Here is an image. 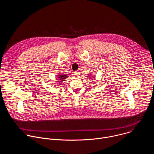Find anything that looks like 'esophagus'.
<instances>
[{
	"label": "esophagus",
	"instance_id": "1",
	"mask_svg": "<svg viewBox=\"0 0 154 154\" xmlns=\"http://www.w3.org/2000/svg\"><path fill=\"white\" fill-rule=\"evenodd\" d=\"M78 74H79V72H77V71H75V72H74V75L75 77H77Z\"/></svg>",
	"mask_w": 154,
	"mask_h": 154
}]
</instances>
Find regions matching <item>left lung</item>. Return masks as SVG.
Instances as JSON below:
<instances>
[{"label": "left lung", "instance_id": "1", "mask_svg": "<svg viewBox=\"0 0 154 154\" xmlns=\"http://www.w3.org/2000/svg\"><path fill=\"white\" fill-rule=\"evenodd\" d=\"M88 79H92V78H91V76H90V77L88 78Z\"/></svg>", "mask_w": 154, "mask_h": 154}]
</instances>
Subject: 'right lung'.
I'll return each instance as SVG.
<instances>
[{
    "label": "right lung",
    "mask_w": 154,
    "mask_h": 154,
    "mask_svg": "<svg viewBox=\"0 0 154 154\" xmlns=\"http://www.w3.org/2000/svg\"><path fill=\"white\" fill-rule=\"evenodd\" d=\"M68 74H61L60 75H58L57 79V82H62L63 81H64L65 79H66L68 76Z\"/></svg>",
    "instance_id": "add662e5"
}]
</instances>
